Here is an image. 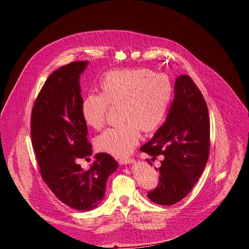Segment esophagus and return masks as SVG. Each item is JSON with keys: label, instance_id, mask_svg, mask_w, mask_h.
<instances>
[{"label": "esophagus", "instance_id": "esophagus-1", "mask_svg": "<svg viewBox=\"0 0 249 249\" xmlns=\"http://www.w3.org/2000/svg\"><path fill=\"white\" fill-rule=\"evenodd\" d=\"M119 163L123 164V165L131 164V163H133V159H131V158H122V159L119 160Z\"/></svg>", "mask_w": 249, "mask_h": 249}]
</instances>
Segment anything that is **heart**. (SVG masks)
I'll return each instance as SVG.
<instances>
[{"label":"heart","instance_id":"obj_1","mask_svg":"<svg viewBox=\"0 0 249 249\" xmlns=\"http://www.w3.org/2000/svg\"><path fill=\"white\" fill-rule=\"evenodd\" d=\"M99 88L100 93L83 96L80 113L87 126L100 130L106 122L109 106L120 105L124 123L95 139L97 148L115 157L132 152L140 139L141 129L153 132L162 124L173 94L168 77L147 69L108 71L101 78Z\"/></svg>","mask_w":249,"mask_h":249}]
</instances>
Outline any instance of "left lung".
<instances>
[{"instance_id":"left-lung-1","label":"left lung","mask_w":249,"mask_h":249,"mask_svg":"<svg viewBox=\"0 0 249 249\" xmlns=\"http://www.w3.org/2000/svg\"><path fill=\"white\" fill-rule=\"evenodd\" d=\"M210 148V118L205 99L192 79L180 74L164 124L140 147L149 156H164L159 185L147 194L158 205L171 206L192 190L206 167ZM149 164V160H146Z\"/></svg>"}]
</instances>
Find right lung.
I'll return each instance as SVG.
<instances>
[{"label":"right lung","mask_w":249,"mask_h":249,"mask_svg":"<svg viewBox=\"0 0 249 249\" xmlns=\"http://www.w3.org/2000/svg\"><path fill=\"white\" fill-rule=\"evenodd\" d=\"M87 64L74 61L53 71L31 115L32 145L44 183L58 199L78 211L100 205L108 178L118 168V163L106 153L96 154L88 169L78 163L92 155L87 125L80 113V76Z\"/></svg>","instance_id":"obj_1"}]
</instances>
